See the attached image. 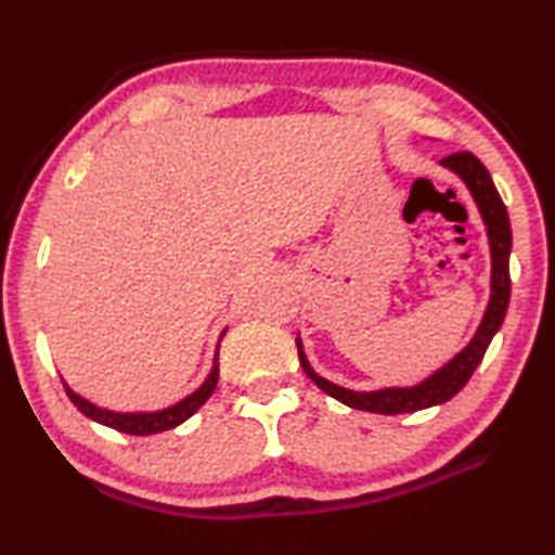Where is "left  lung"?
<instances>
[{
	"label": "left lung",
	"instance_id": "left-lung-1",
	"mask_svg": "<svg viewBox=\"0 0 555 555\" xmlns=\"http://www.w3.org/2000/svg\"><path fill=\"white\" fill-rule=\"evenodd\" d=\"M440 164L450 171H455L463 178L465 185L473 193V198L480 208L482 220L487 224V237H490V251H492V296L490 306H487L485 318L480 327L469 345L463 352L455 354L443 370L430 374L426 382L416 384V387H391V389H379V391H350L337 387V384L327 382L311 370L304 345L296 340L298 347V360L300 367L315 382V387H321L327 397L343 401L345 406L357 409V411H372V413H384V416H393V413H411L421 411L428 406H436V403H443L453 399L455 393L465 387L467 379L473 377L477 364L482 362V357L490 347L494 333L500 331V325L506 315V306H509V291H512V279H509V251H512V228H509V215H506L504 203L496 193L492 183V176L487 173V168L477 156L469 152H457L446 158H440Z\"/></svg>",
	"mask_w": 555,
	"mask_h": 555
}]
</instances>
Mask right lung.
<instances>
[{
  "mask_svg": "<svg viewBox=\"0 0 555 555\" xmlns=\"http://www.w3.org/2000/svg\"><path fill=\"white\" fill-rule=\"evenodd\" d=\"M218 377H220V367H218V354H215L212 372L208 374V379L201 384V389H195L191 397H185L183 401L173 403V406H168L164 411H154V413L107 411V409L95 406V403H90L88 399L78 397V393H75L65 382H63V387H65V393H68V399L75 403V406H78V411L86 413L88 418L98 421V424L121 430V434H129V436H152V434H162V430H171L176 426H181L183 421L191 418L193 413L212 397L215 387H218Z\"/></svg>",
  "mask_w": 555,
  "mask_h": 555,
  "instance_id": "1",
  "label": "right lung"
}]
</instances>
